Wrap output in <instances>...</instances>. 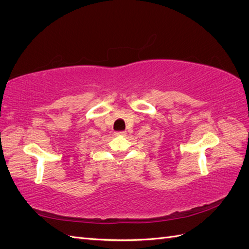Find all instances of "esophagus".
I'll return each instance as SVG.
<instances>
[{"label": "esophagus", "mask_w": 249, "mask_h": 249, "mask_svg": "<svg viewBox=\"0 0 249 249\" xmlns=\"http://www.w3.org/2000/svg\"><path fill=\"white\" fill-rule=\"evenodd\" d=\"M125 133L124 132H116L115 133V136H124Z\"/></svg>", "instance_id": "1"}]
</instances>
